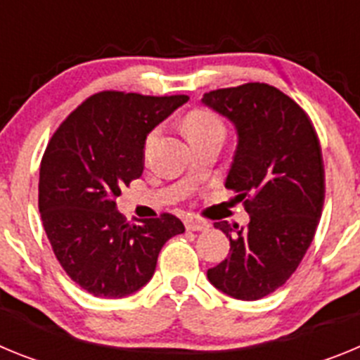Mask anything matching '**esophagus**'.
Returning a JSON list of instances; mask_svg holds the SVG:
<instances>
[{"instance_id":"1","label":"esophagus","mask_w":360,"mask_h":360,"mask_svg":"<svg viewBox=\"0 0 360 360\" xmlns=\"http://www.w3.org/2000/svg\"><path fill=\"white\" fill-rule=\"evenodd\" d=\"M186 229L187 231H205V229H209V221L196 218V216H189V218H186Z\"/></svg>"}]
</instances>
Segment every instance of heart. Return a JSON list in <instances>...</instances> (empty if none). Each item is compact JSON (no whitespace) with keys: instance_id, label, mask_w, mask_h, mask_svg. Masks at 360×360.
<instances>
[{"instance_id":"heart-1","label":"heart","mask_w":360,"mask_h":360,"mask_svg":"<svg viewBox=\"0 0 360 360\" xmlns=\"http://www.w3.org/2000/svg\"><path fill=\"white\" fill-rule=\"evenodd\" d=\"M184 128H186L189 141L203 139V136L209 135H224L225 133L224 120L209 110H193L191 113H187L186 120H184ZM155 135H157V131L149 133L146 146L151 144Z\"/></svg>"}]
</instances>
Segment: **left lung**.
Here are the masks:
<instances>
[{"instance_id":"8db88e82","label":"left lung","mask_w":360,"mask_h":360,"mask_svg":"<svg viewBox=\"0 0 360 360\" xmlns=\"http://www.w3.org/2000/svg\"><path fill=\"white\" fill-rule=\"evenodd\" d=\"M202 101L236 128L225 187L250 214L234 231L216 221L231 252L207 278L232 297L256 301L285 285L316 236L326 191L319 136L307 111L265 82L219 88Z\"/></svg>"}]
</instances>
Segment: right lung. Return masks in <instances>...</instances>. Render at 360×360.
Returning <instances> with one entry per match:
<instances>
[{"mask_svg": "<svg viewBox=\"0 0 360 360\" xmlns=\"http://www.w3.org/2000/svg\"><path fill=\"white\" fill-rule=\"evenodd\" d=\"M187 98L98 91L63 120L44 149V232L66 274L97 297H124L144 287L165 241L186 231L169 212L129 224L115 200L144 171L148 133Z\"/></svg>", "mask_w": 360, "mask_h": 360, "instance_id": "1", "label": "right lung"}]
</instances>
